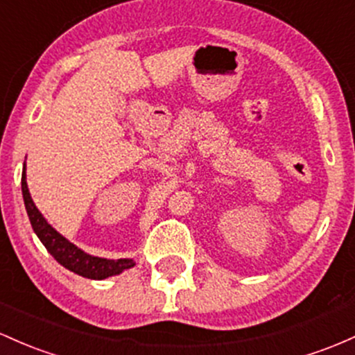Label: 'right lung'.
Masks as SVG:
<instances>
[{"instance_id":"obj_1","label":"right lung","mask_w":355,"mask_h":355,"mask_svg":"<svg viewBox=\"0 0 355 355\" xmlns=\"http://www.w3.org/2000/svg\"><path fill=\"white\" fill-rule=\"evenodd\" d=\"M21 193L23 200H25V209L28 214L30 224H32L35 234L42 241V244L46 248V251L60 263L62 266L67 268L69 271L76 272V275L84 276L89 279H106L109 276L121 275L124 270H130L135 266V261L130 258L124 259H106L97 258V256L87 254L76 244L65 239L60 232H57L52 225L46 222L42 216L40 210L37 209L35 202L30 196L28 185H26V170L23 168L21 173Z\"/></svg>"}]
</instances>
